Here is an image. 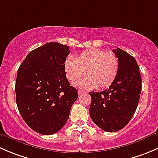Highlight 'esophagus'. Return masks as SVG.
I'll use <instances>...</instances> for the list:
<instances>
[{"instance_id": "obj_1", "label": "esophagus", "mask_w": 158, "mask_h": 158, "mask_svg": "<svg viewBox=\"0 0 158 158\" xmlns=\"http://www.w3.org/2000/svg\"><path fill=\"white\" fill-rule=\"evenodd\" d=\"M85 92V91L80 90V89H79V90H78V94H79V95H82V94H84Z\"/></svg>"}]
</instances>
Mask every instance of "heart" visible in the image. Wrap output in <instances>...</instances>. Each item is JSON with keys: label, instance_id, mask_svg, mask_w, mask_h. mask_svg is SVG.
<instances>
[{"label": "heart", "instance_id": "heart-1", "mask_svg": "<svg viewBox=\"0 0 158 158\" xmlns=\"http://www.w3.org/2000/svg\"><path fill=\"white\" fill-rule=\"evenodd\" d=\"M66 77L76 82L87 73L85 79L76 82L84 89L109 88L117 78L120 68L117 56L102 49H90L81 52L74 60L67 59L64 63Z\"/></svg>", "mask_w": 158, "mask_h": 158}]
</instances>
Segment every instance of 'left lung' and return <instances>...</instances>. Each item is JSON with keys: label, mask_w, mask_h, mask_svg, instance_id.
<instances>
[{"label": "left lung", "mask_w": 158, "mask_h": 158, "mask_svg": "<svg viewBox=\"0 0 158 158\" xmlns=\"http://www.w3.org/2000/svg\"><path fill=\"white\" fill-rule=\"evenodd\" d=\"M113 52L120 64L117 78L108 89L89 92L91 118L108 132L118 131L128 125L138 107L141 92V77L135 59L119 48Z\"/></svg>", "instance_id": "8db88e82"}]
</instances>
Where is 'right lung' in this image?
<instances>
[{"instance_id":"obj_1","label":"right lung","mask_w":158,"mask_h":158,"mask_svg":"<svg viewBox=\"0 0 158 158\" xmlns=\"http://www.w3.org/2000/svg\"><path fill=\"white\" fill-rule=\"evenodd\" d=\"M69 54L68 46L48 43L32 50L17 70V108L27 125L41 135H53L63 128L78 98L66 77Z\"/></svg>"}]
</instances>
